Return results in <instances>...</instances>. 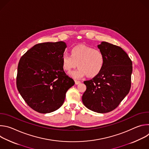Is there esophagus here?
<instances>
[{
    "label": "esophagus",
    "mask_w": 149,
    "mask_h": 149,
    "mask_svg": "<svg viewBox=\"0 0 149 149\" xmlns=\"http://www.w3.org/2000/svg\"><path fill=\"white\" fill-rule=\"evenodd\" d=\"M75 83L76 85H78L79 84L81 83V81H78V80H75Z\"/></svg>",
    "instance_id": "34e87169"
}]
</instances>
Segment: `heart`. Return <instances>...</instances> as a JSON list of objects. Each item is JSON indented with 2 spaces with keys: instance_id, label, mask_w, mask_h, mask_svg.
I'll return each mask as SVG.
<instances>
[{
  "instance_id": "heart-1",
  "label": "heart",
  "mask_w": 149,
  "mask_h": 149,
  "mask_svg": "<svg viewBox=\"0 0 149 149\" xmlns=\"http://www.w3.org/2000/svg\"><path fill=\"white\" fill-rule=\"evenodd\" d=\"M61 61L63 69L68 72L75 68L78 63L79 68L70 74L74 78L86 75L88 77H94L102 71L105 56L98 49L81 45L74 47L71 51V55L67 53L63 54Z\"/></svg>"
}]
</instances>
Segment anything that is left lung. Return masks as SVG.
I'll return each mask as SVG.
<instances>
[{
  "instance_id": "left-lung-1",
  "label": "left lung",
  "mask_w": 149,
  "mask_h": 149,
  "mask_svg": "<svg viewBox=\"0 0 149 149\" xmlns=\"http://www.w3.org/2000/svg\"><path fill=\"white\" fill-rule=\"evenodd\" d=\"M105 63L99 74L85 81L86 91L82 97L84 105L98 113H106L116 109L131 88L132 61L120 47L107 42L98 45Z\"/></svg>"
}]
</instances>
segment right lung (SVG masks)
<instances>
[{
  "instance_id": "right-lung-1",
  "label": "right lung",
  "mask_w": 149,
  "mask_h": 149,
  "mask_svg": "<svg viewBox=\"0 0 149 149\" xmlns=\"http://www.w3.org/2000/svg\"><path fill=\"white\" fill-rule=\"evenodd\" d=\"M67 45L62 41L38 44L20 58L16 86L26 104L40 113L61 107L75 82L63 71L61 58Z\"/></svg>"
}]
</instances>
